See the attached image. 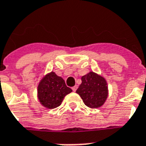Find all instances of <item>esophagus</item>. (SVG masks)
Returning <instances> with one entry per match:
<instances>
[{
    "label": "esophagus",
    "mask_w": 146,
    "mask_h": 146,
    "mask_svg": "<svg viewBox=\"0 0 146 146\" xmlns=\"http://www.w3.org/2000/svg\"><path fill=\"white\" fill-rule=\"evenodd\" d=\"M72 90H73V92H75L76 90H77V89H78V86H73V87H72Z\"/></svg>",
    "instance_id": "1"
}]
</instances>
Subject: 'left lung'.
Masks as SVG:
<instances>
[{
	"instance_id": "left-lung-1",
	"label": "left lung",
	"mask_w": 146,
	"mask_h": 146,
	"mask_svg": "<svg viewBox=\"0 0 146 146\" xmlns=\"http://www.w3.org/2000/svg\"><path fill=\"white\" fill-rule=\"evenodd\" d=\"M81 80L76 92L80 96L85 105L92 109L101 108L108 97V86L105 78L90 72L82 76Z\"/></svg>"
}]
</instances>
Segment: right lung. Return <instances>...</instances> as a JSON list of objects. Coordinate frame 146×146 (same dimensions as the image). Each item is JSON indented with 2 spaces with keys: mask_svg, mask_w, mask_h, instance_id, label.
I'll return each instance as SVG.
<instances>
[{
  "mask_svg": "<svg viewBox=\"0 0 146 146\" xmlns=\"http://www.w3.org/2000/svg\"><path fill=\"white\" fill-rule=\"evenodd\" d=\"M72 92L66 85L64 80L51 72L45 74L38 83L37 97L43 107L54 109L61 104L66 95Z\"/></svg>",
  "mask_w": 146,
  "mask_h": 146,
  "instance_id": "1",
  "label": "right lung"
}]
</instances>
